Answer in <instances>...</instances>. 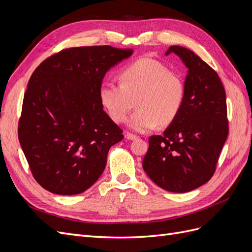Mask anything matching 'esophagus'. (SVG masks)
<instances>
[{
	"label": "esophagus",
	"instance_id": "obj_1",
	"mask_svg": "<svg viewBox=\"0 0 252 252\" xmlns=\"http://www.w3.org/2000/svg\"><path fill=\"white\" fill-rule=\"evenodd\" d=\"M125 138H126L127 140H129V141H133V140L138 139V136H136L135 134L130 133V132H126V133H125Z\"/></svg>",
	"mask_w": 252,
	"mask_h": 252
}]
</instances>
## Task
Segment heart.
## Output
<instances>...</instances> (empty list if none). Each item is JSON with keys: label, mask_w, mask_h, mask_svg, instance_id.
Returning <instances> with one entry per match:
<instances>
[{"label": "heart", "mask_w": 252, "mask_h": 252, "mask_svg": "<svg viewBox=\"0 0 252 252\" xmlns=\"http://www.w3.org/2000/svg\"><path fill=\"white\" fill-rule=\"evenodd\" d=\"M120 82L104 81L98 100L116 123H123L135 100L136 110L128 120L134 131L146 132L172 124L180 114L186 96L185 82L158 61L142 58L126 65Z\"/></svg>", "instance_id": "b5f03b06"}]
</instances>
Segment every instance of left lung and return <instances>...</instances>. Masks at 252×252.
I'll return each instance as SVG.
<instances>
[{
	"label": "left lung",
	"instance_id": "1",
	"mask_svg": "<svg viewBox=\"0 0 252 252\" xmlns=\"http://www.w3.org/2000/svg\"><path fill=\"white\" fill-rule=\"evenodd\" d=\"M188 68L186 96L178 118L163 135H151L143 168L158 186L188 192L204 185L217 168L228 131L226 94L218 73L195 53L170 46Z\"/></svg>",
	"mask_w": 252,
	"mask_h": 252
}]
</instances>
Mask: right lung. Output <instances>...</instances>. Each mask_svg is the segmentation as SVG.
I'll use <instances>...</instances> for the list:
<instances>
[{"instance_id":"add662e5","label":"right lung","mask_w":252,"mask_h":252,"mask_svg":"<svg viewBox=\"0 0 252 252\" xmlns=\"http://www.w3.org/2000/svg\"><path fill=\"white\" fill-rule=\"evenodd\" d=\"M132 52L108 45L67 48L32 74L18 135L34 180L48 191L78 194L103 173L110 147L124 135L103 110L98 89Z\"/></svg>"}]
</instances>
